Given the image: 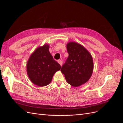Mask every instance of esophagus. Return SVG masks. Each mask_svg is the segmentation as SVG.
<instances>
[{
	"label": "esophagus",
	"instance_id": "obj_1",
	"mask_svg": "<svg viewBox=\"0 0 123 123\" xmlns=\"http://www.w3.org/2000/svg\"><path fill=\"white\" fill-rule=\"evenodd\" d=\"M58 62L59 63V64L61 66L62 65V63H63V62H62V61H58Z\"/></svg>",
	"mask_w": 123,
	"mask_h": 123
}]
</instances>
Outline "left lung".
<instances>
[{"mask_svg": "<svg viewBox=\"0 0 123 123\" xmlns=\"http://www.w3.org/2000/svg\"><path fill=\"white\" fill-rule=\"evenodd\" d=\"M69 56L61 68L62 73L70 85L78 87L89 80L93 71V61L90 52L76 42L67 43Z\"/></svg>", "mask_w": 123, "mask_h": 123, "instance_id": "1", "label": "left lung"}]
</instances>
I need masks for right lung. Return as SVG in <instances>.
Instances as JSON below:
<instances>
[{"label":"right lung","instance_id":"1","mask_svg":"<svg viewBox=\"0 0 123 123\" xmlns=\"http://www.w3.org/2000/svg\"><path fill=\"white\" fill-rule=\"evenodd\" d=\"M61 66L49 52V44H44L33 52L27 64V72L32 82L39 87L49 85Z\"/></svg>","mask_w":123,"mask_h":123}]
</instances>
